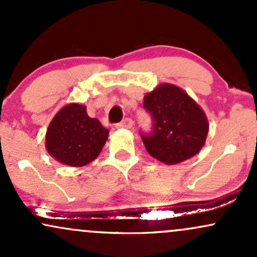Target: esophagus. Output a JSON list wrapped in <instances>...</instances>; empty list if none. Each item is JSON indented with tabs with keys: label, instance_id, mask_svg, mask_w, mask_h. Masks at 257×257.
<instances>
[{
	"label": "esophagus",
	"instance_id": "34e87169",
	"mask_svg": "<svg viewBox=\"0 0 257 257\" xmlns=\"http://www.w3.org/2000/svg\"><path fill=\"white\" fill-rule=\"evenodd\" d=\"M133 124H134V122H133L132 118H124L122 120V122L117 123L116 126L117 128H125V129H129L132 128Z\"/></svg>",
	"mask_w": 257,
	"mask_h": 257
}]
</instances>
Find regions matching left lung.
Here are the masks:
<instances>
[{"instance_id": "obj_1", "label": "left lung", "mask_w": 257, "mask_h": 257, "mask_svg": "<svg viewBox=\"0 0 257 257\" xmlns=\"http://www.w3.org/2000/svg\"><path fill=\"white\" fill-rule=\"evenodd\" d=\"M144 108L152 118L151 131H140L147 152L166 164L184 162L200 151L209 124L204 112L187 93L173 84H163L144 99Z\"/></svg>"}]
</instances>
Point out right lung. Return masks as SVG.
<instances>
[{
  "label": "right lung",
  "instance_id": "add662e5",
  "mask_svg": "<svg viewBox=\"0 0 257 257\" xmlns=\"http://www.w3.org/2000/svg\"><path fill=\"white\" fill-rule=\"evenodd\" d=\"M108 131L90 118L85 106L70 104L55 114L46 135L47 151L70 167H82L101 152Z\"/></svg>",
  "mask_w": 257,
  "mask_h": 257
}]
</instances>
